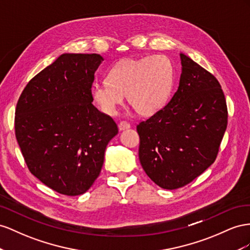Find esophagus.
Masks as SVG:
<instances>
[{
	"instance_id": "34e87169",
	"label": "esophagus",
	"mask_w": 250,
	"mask_h": 250,
	"mask_svg": "<svg viewBox=\"0 0 250 250\" xmlns=\"http://www.w3.org/2000/svg\"><path fill=\"white\" fill-rule=\"evenodd\" d=\"M118 129H119V131L127 130V129H130V125L125 123V121H121V123H119V125H118Z\"/></svg>"
}]
</instances>
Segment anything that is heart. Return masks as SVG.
Listing matches in <instances>:
<instances>
[{
  "mask_svg": "<svg viewBox=\"0 0 250 250\" xmlns=\"http://www.w3.org/2000/svg\"><path fill=\"white\" fill-rule=\"evenodd\" d=\"M174 80L173 63L165 55L127 59L116 63L106 82L91 85L93 103L108 116L116 115L125 95L140 115H153L167 103Z\"/></svg>",
  "mask_w": 250,
  "mask_h": 250,
  "instance_id": "1",
  "label": "heart"
}]
</instances>
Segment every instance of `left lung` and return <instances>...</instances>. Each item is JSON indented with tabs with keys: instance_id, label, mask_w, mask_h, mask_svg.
<instances>
[{
	"instance_id": "1",
	"label": "left lung",
	"mask_w": 250,
	"mask_h": 250,
	"mask_svg": "<svg viewBox=\"0 0 250 250\" xmlns=\"http://www.w3.org/2000/svg\"><path fill=\"white\" fill-rule=\"evenodd\" d=\"M179 85L169 103L137 125L142 168L158 187L176 189L215 161L227 126L225 97L216 77L180 53Z\"/></svg>"
}]
</instances>
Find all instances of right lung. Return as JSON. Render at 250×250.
<instances>
[{
  "mask_svg": "<svg viewBox=\"0 0 250 250\" xmlns=\"http://www.w3.org/2000/svg\"><path fill=\"white\" fill-rule=\"evenodd\" d=\"M102 55L63 53L28 83L17 104L16 137L31 174L67 196L87 191L118 133L92 104L90 89Z\"/></svg>",
  "mask_w": 250,
  "mask_h": 250,
  "instance_id": "right-lung-1",
  "label": "right lung"
}]
</instances>
